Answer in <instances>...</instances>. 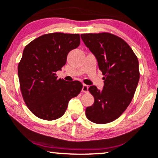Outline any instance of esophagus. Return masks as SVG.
<instances>
[{
  "label": "esophagus",
  "mask_w": 158,
  "mask_h": 158,
  "mask_svg": "<svg viewBox=\"0 0 158 158\" xmlns=\"http://www.w3.org/2000/svg\"><path fill=\"white\" fill-rule=\"evenodd\" d=\"M88 89H89V86L87 85H83L82 89H81V91L84 93H87L88 92Z\"/></svg>",
  "instance_id": "1"
}]
</instances>
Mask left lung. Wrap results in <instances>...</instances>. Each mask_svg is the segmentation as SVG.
<instances>
[{"mask_svg": "<svg viewBox=\"0 0 158 158\" xmlns=\"http://www.w3.org/2000/svg\"><path fill=\"white\" fill-rule=\"evenodd\" d=\"M81 37L104 76L102 90L95 85L89 87L94 103L86 108L85 115L96 123L112 122L133 98L140 78L138 58L126 42L112 34H82Z\"/></svg>", "mask_w": 158, "mask_h": 158, "instance_id": "obj_1", "label": "left lung"}]
</instances>
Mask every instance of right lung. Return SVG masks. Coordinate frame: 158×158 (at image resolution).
Segmentation results:
<instances>
[{
  "mask_svg": "<svg viewBox=\"0 0 158 158\" xmlns=\"http://www.w3.org/2000/svg\"><path fill=\"white\" fill-rule=\"evenodd\" d=\"M80 44L79 34H47L25 47L18 73L23 98L34 115L52 121L64 115L68 102L79 95V81L57 79L56 72L66 63L68 53Z\"/></svg>",
  "mask_w": 158,
  "mask_h": 158,
  "instance_id": "right-lung-1",
  "label": "right lung"
}]
</instances>
